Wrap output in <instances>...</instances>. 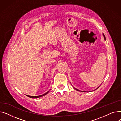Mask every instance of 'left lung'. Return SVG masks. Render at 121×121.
<instances>
[{
    "label": "left lung",
    "mask_w": 121,
    "mask_h": 121,
    "mask_svg": "<svg viewBox=\"0 0 121 121\" xmlns=\"http://www.w3.org/2000/svg\"><path fill=\"white\" fill-rule=\"evenodd\" d=\"M103 36H104V40H105H105H106V39H105V36H104V33H103ZM99 87H98V88H99ZM73 88H74V89H75V90H77V91H79V92H80V91H80V90H78V89H77V88H74V87H73ZM98 88H97V89H98ZM96 89H95V90H96ZM81 92H82V91H81Z\"/></svg>",
    "instance_id": "1"
}]
</instances>
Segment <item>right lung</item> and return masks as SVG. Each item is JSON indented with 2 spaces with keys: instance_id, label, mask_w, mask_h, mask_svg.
<instances>
[{
  "instance_id": "obj_1",
  "label": "right lung",
  "mask_w": 121,
  "mask_h": 121,
  "mask_svg": "<svg viewBox=\"0 0 121 121\" xmlns=\"http://www.w3.org/2000/svg\"><path fill=\"white\" fill-rule=\"evenodd\" d=\"M50 91V90L49 91H48L47 92H46V93H44V94H43V95H40V96H28V95H26V96H27V97H29V98H34V99H35V98H40V97H43V96H45L46 95H47L49 92Z\"/></svg>"
}]
</instances>
